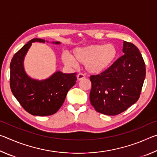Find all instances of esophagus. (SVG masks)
<instances>
[{"mask_svg":"<svg viewBox=\"0 0 157 157\" xmlns=\"http://www.w3.org/2000/svg\"><path fill=\"white\" fill-rule=\"evenodd\" d=\"M85 78H86V77H85L83 73H79L78 76H77V78H78V80H82V79H84Z\"/></svg>","mask_w":157,"mask_h":157,"instance_id":"esophagus-1","label":"esophagus"}]
</instances>
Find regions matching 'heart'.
I'll use <instances>...</instances> for the list:
<instances>
[{
	"instance_id": "obj_1",
	"label": "heart",
	"mask_w": 157,
	"mask_h": 157,
	"mask_svg": "<svg viewBox=\"0 0 157 157\" xmlns=\"http://www.w3.org/2000/svg\"><path fill=\"white\" fill-rule=\"evenodd\" d=\"M116 55L117 49L113 44H93L75 49L72 57L63 54L62 60L69 66L75 65V62L86 64L89 72L99 73L109 66Z\"/></svg>"
}]
</instances>
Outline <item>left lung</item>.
Instances as JSON below:
<instances>
[{"mask_svg":"<svg viewBox=\"0 0 157 157\" xmlns=\"http://www.w3.org/2000/svg\"><path fill=\"white\" fill-rule=\"evenodd\" d=\"M124 53L112 65L90 76L91 104L98 112L116 116L137 102L145 78V64L134 44L123 41Z\"/></svg>","mask_w":157,"mask_h":157,"instance_id":"obj_1","label":"left lung"}]
</instances>
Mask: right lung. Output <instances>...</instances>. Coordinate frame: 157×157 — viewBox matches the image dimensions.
Masks as SVG:
<instances>
[{
    "label": "right lung",
    "instance_id": "add662e5",
    "mask_svg": "<svg viewBox=\"0 0 157 157\" xmlns=\"http://www.w3.org/2000/svg\"><path fill=\"white\" fill-rule=\"evenodd\" d=\"M33 42L45 43V40L31 39L15 53L10 63V88L27 112L33 116H50L59 109L69 89L76 83V73L57 71L49 78L41 81L30 78L25 72L23 60ZM52 43L59 44L60 42Z\"/></svg>",
    "mask_w": 157,
    "mask_h": 157
}]
</instances>
